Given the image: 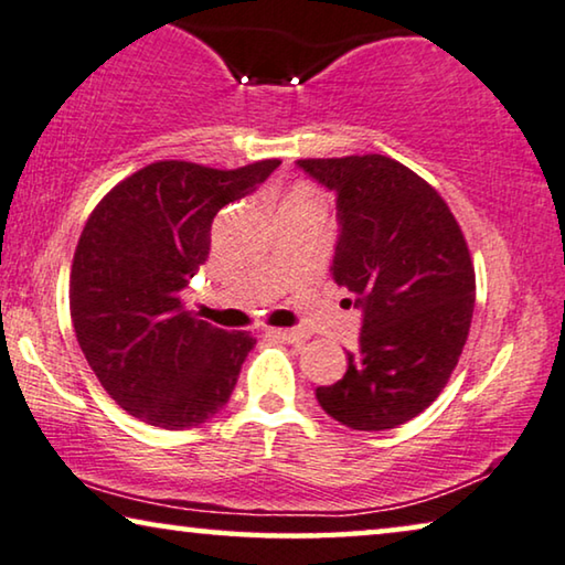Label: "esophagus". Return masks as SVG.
<instances>
[{"label":"esophagus","mask_w":565,"mask_h":565,"mask_svg":"<svg viewBox=\"0 0 565 565\" xmlns=\"http://www.w3.org/2000/svg\"><path fill=\"white\" fill-rule=\"evenodd\" d=\"M269 333H273V337H277V339L288 341V343L308 341V331H302V329H273Z\"/></svg>","instance_id":"obj_1"}]
</instances>
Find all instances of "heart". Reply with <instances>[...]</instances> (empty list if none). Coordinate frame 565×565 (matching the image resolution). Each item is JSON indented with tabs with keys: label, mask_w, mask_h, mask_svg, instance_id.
<instances>
[{
	"label": "heart",
	"mask_w": 565,
	"mask_h": 565,
	"mask_svg": "<svg viewBox=\"0 0 565 565\" xmlns=\"http://www.w3.org/2000/svg\"><path fill=\"white\" fill-rule=\"evenodd\" d=\"M285 203H321V191L310 183H296L290 188Z\"/></svg>",
	"instance_id": "obj_1"
}]
</instances>
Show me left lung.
Listing matches in <instances>:
<instances>
[{"instance_id":"obj_1","label":"left lung","mask_w":565,"mask_h":565,"mask_svg":"<svg viewBox=\"0 0 565 565\" xmlns=\"http://www.w3.org/2000/svg\"><path fill=\"white\" fill-rule=\"evenodd\" d=\"M298 166L337 193L331 277L364 310L347 374L316 397L347 428H395L423 413L459 364L477 296L469 244L436 188L387 154Z\"/></svg>"}]
</instances>
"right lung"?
Instances as JSON below:
<instances>
[{"label":"right lung","instance_id":"right-lung-1","mask_svg":"<svg viewBox=\"0 0 565 565\" xmlns=\"http://www.w3.org/2000/svg\"><path fill=\"white\" fill-rule=\"evenodd\" d=\"M277 166V158L234 170L158 160L96 203L71 265V321L121 411L183 430L228 403L255 337L201 321L185 310L183 288L206 263L214 216Z\"/></svg>","mask_w":565,"mask_h":565}]
</instances>
